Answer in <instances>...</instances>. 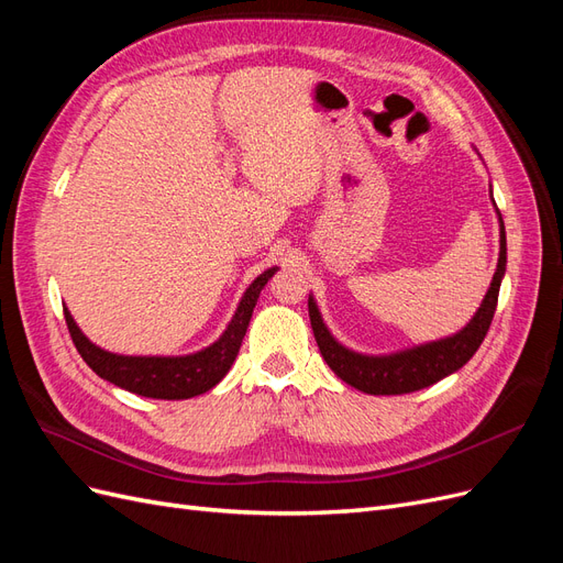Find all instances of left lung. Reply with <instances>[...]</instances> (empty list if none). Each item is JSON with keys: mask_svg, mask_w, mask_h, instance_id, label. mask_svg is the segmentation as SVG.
Wrapping results in <instances>:
<instances>
[{"mask_svg": "<svg viewBox=\"0 0 563 563\" xmlns=\"http://www.w3.org/2000/svg\"><path fill=\"white\" fill-rule=\"evenodd\" d=\"M505 265H507V242H505V223L500 218L498 269L496 275H493L490 288L482 302V308L476 310V314L472 317L467 327L451 338L437 340V343H428V345L404 350L397 354H387V356H366L340 345L338 340L329 333V329L323 327L314 298H310L308 300L310 323H312L314 340L323 362L331 366V371L340 380H345L347 385L366 391V395H408V391H416L439 383L441 378L451 376L453 371L463 368L472 360V354L484 343L493 314H496L500 282L505 277Z\"/></svg>", "mask_w": 563, "mask_h": 563, "instance_id": "left-lung-1", "label": "left lung"}]
</instances>
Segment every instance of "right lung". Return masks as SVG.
I'll list each match as a JSON object with an SVG mask.
<instances>
[{
  "mask_svg": "<svg viewBox=\"0 0 563 563\" xmlns=\"http://www.w3.org/2000/svg\"><path fill=\"white\" fill-rule=\"evenodd\" d=\"M277 267L265 269L261 277L246 288V294L236 308L225 333L220 335L207 350L187 356H124L96 347L91 340L79 331L73 314L65 310L67 331L81 360L96 371L100 378L112 385L133 391V395L152 399H190L203 395L225 378L236 352L242 347L249 321L263 286L275 275Z\"/></svg>",
  "mask_w": 563,
  "mask_h": 563,
  "instance_id": "right-lung-1",
  "label": "right lung"
}]
</instances>
